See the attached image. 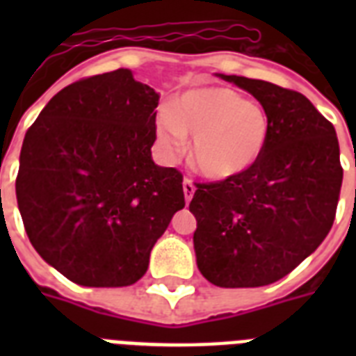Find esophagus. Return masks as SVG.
<instances>
[{"instance_id":"esophagus-1","label":"esophagus","mask_w":356,"mask_h":356,"mask_svg":"<svg viewBox=\"0 0 356 356\" xmlns=\"http://www.w3.org/2000/svg\"><path fill=\"white\" fill-rule=\"evenodd\" d=\"M183 192H184V200H186V203H188V201L194 197V192H195L194 183H192L190 179H184L183 181Z\"/></svg>"}]
</instances>
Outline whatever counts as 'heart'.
<instances>
[{"label": "heart", "mask_w": 356, "mask_h": 356, "mask_svg": "<svg viewBox=\"0 0 356 356\" xmlns=\"http://www.w3.org/2000/svg\"><path fill=\"white\" fill-rule=\"evenodd\" d=\"M192 138L190 162L209 179L223 181L253 168L270 138V120L260 105L225 86L192 88L156 118V138L173 156Z\"/></svg>", "instance_id": "heart-1"}]
</instances>
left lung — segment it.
<instances>
[{
	"instance_id": "left-lung-1",
	"label": "left lung",
	"mask_w": 356,
	"mask_h": 356,
	"mask_svg": "<svg viewBox=\"0 0 356 356\" xmlns=\"http://www.w3.org/2000/svg\"><path fill=\"white\" fill-rule=\"evenodd\" d=\"M216 75L262 105L270 138L248 172L197 184L190 201L195 260L216 286H266L298 268L331 231L343 177L340 145L332 123L303 94Z\"/></svg>"
}]
</instances>
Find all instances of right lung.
<instances>
[{
    "instance_id": "1",
    "label": "right lung",
    "mask_w": 356,
    "mask_h": 356,
    "mask_svg": "<svg viewBox=\"0 0 356 356\" xmlns=\"http://www.w3.org/2000/svg\"><path fill=\"white\" fill-rule=\"evenodd\" d=\"M156 105L159 94L120 68L63 88L25 133L16 177L25 233L75 284H134L184 207L181 172L151 159Z\"/></svg>"
}]
</instances>
